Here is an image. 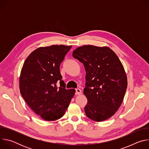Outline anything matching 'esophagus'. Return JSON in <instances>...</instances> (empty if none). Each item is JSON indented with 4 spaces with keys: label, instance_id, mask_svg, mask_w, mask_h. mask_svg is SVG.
I'll use <instances>...</instances> for the list:
<instances>
[{
    "label": "esophagus",
    "instance_id": "obj_1",
    "mask_svg": "<svg viewBox=\"0 0 149 149\" xmlns=\"http://www.w3.org/2000/svg\"><path fill=\"white\" fill-rule=\"evenodd\" d=\"M82 93L81 90L79 88H76L75 89V94L76 95H79Z\"/></svg>",
    "mask_w": 149,
    "mask_h": 149
}]
</instances>
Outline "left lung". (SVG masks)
I'll return each mask as SVG.
<instances>
[{"instance_id":"left-lung-1","label":"left lung","mask_w":149,"mask_h":149,"mask_svg":"<svg viewBox=\"0 0 149 149\" xmlns=\"http://www.w3.org/2000/svg\"><path fill=\"white\" fill-rule=\"evenodd\" d=\"M72 56L86 71L84 94L87 98L86 116L100 122L113 116L123 102L127 87V76L118 57L108 47L84 45Z\"/></svg>"}]
</instances>
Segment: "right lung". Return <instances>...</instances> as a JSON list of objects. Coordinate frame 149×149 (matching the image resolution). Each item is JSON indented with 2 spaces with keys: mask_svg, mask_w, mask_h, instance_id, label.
Segmentation results:
<instances>
[{
  "mask_svg": "<svg viewBox=\"0 0 149 149\" xmlns=\"http://www.w3.org/2000/svg\"><path fill=\"white\" fill-rule=\"evenodd\" d=\"M71 47L60 45L37 48L26 59L21 70L20 94L29 107L45 120L62 117L74 95V89H66L59 70Z\"/></svg>",
  "mask_w": 149,
  "mask_h": 149,
  "instance_id": "1",
  "label": "right lung"
}]
</instances>
